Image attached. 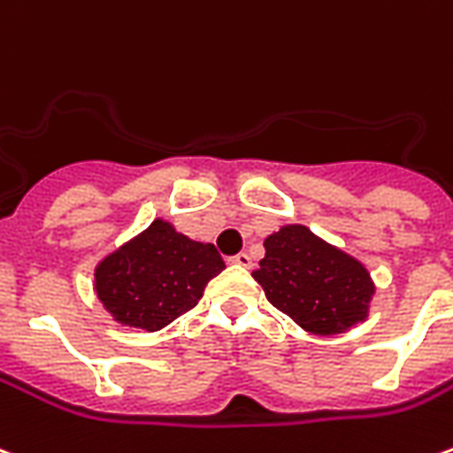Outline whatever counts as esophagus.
Returning a JSON list of instances; mask_svg holds the SVG:
<instances>
[{
	"instance_id": "esophagus-1",
	"label": "esophagus",
	"mask_w": 453,
	"mask_h": 453,
	"mask_svg": "<svg viewBox=\"0 0 453 453\" xmlns=\"http://www.w3.org/2000/svg\"><path fill=\"white\" fill-rule=\"evenodd\" d=\"M233 265H237V267H252V257H250L248 252H240V255H235V257L230 259Z\"/></svg>"
}]
</instances>
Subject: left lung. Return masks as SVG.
Here are the masks:
<instances>
[{"label": "left lung", "mask_w": 453, "mask_h": 453, "mask_svg": "<svg viewBox=\"0 0 453 453\" xmlns=\"http://www.w3.org/2000/svg\"><path fill=\"white\" fill-rule=\"evenodd\" d=\"M252 277L272 306L316 336L346 334L365 321L375 294V281L360 259L302 223L265 237V257Z\"/></svg>", "instance_id": "left-lung-1"}]
</instances>
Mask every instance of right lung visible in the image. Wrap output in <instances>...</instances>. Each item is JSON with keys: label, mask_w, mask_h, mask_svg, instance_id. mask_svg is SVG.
<instances>
[{"label": "right lung", "mask_w": 453, "mask_h": 453, "mask_svg": "<svg viewBox=\"0 0 453 453\" xmlns=\"http://www.w3.org/2000/svg\"><path fill=\"white\" fill-rule=\"evenodd\" d=\"M226 270L211 242H198L157 218L95 267V296L117 324L161 331L194 309L208 281Z\"/></svg>", "instance_id": "1"}]
</instances>
